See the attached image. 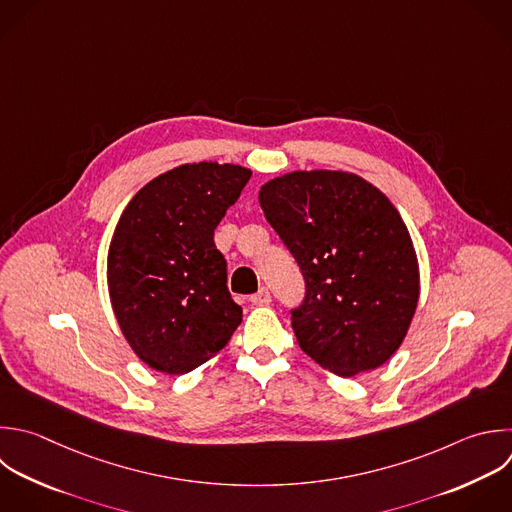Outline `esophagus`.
Here are the masks:
<instances>
[{"label":"esophagus","instance_id":"esophagus-1","mask_svg":"<svg viewBox=\"0 0 512 512\" xmlns=\"http://www.w3.org/2000/svg\"><path fill=\"white\" fill-rule=\"evenodd\" d=\"M250 302L256 304V306H266V304H270L272 298H270L268 288H260L256 294H252V296H250Z\"/></svg>","mask_w":512,"mask_h":512}]
</instances>
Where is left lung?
<instances>
[{"instance_id":"1","label":"left lung","mask_w":512,"mask_h":512,"mask_svg":"<svg viewBox=\"0 0 512 512\" xmlns=\"http://www.w3.org/2000/svg\"><path fill=\"white\" fill-rule=\"evenodd\" d=\"M258 200L306 280L292 312L300 348L342 378L388 362L420 296L416 250L388 196L352 172L296 170Z\"/></svg>"}]
</instances>
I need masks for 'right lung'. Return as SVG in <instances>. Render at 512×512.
Instances as JSON below:
<instances>
[{"mask_svg":"<svg viewBox=\"0 0 512 512\" xmlns=\"http://www.w3.org/2000/svg\"><path fill=\"white\" fill-rule=\"evenodd\" d=\"M250 176L238 164H182L140 188L118 220L110 302L134 354L158 372L198 368L242 322L214 230Z\"/></svg>","mask_w":512,"mask_h":512,"instance_id":"1","label":"right lung"}]
</instances>
